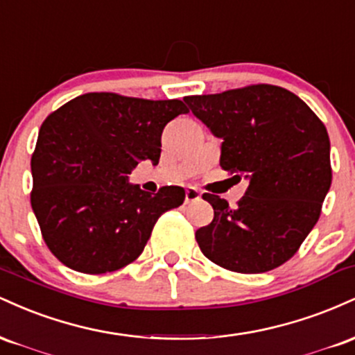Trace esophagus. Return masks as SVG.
<instances>
[{
    "label": "esophagus",
    "instance_id": "obj_1",
    "mask_svg": "<svg viewBox=\"0 0 355 355\" xmlns=\"http://www.w3.org/2000/svg\"><path fill=\"white\" fill-rule=\"evenodd\" d=\"M200 200V191L197 189H187L185 190V203H191Z\"/></svg>",
    "mask_w": 355,
    "mask_h": 355
}]
</instances>
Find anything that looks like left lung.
<instances>
[{
  "label": "left lung",
  "mask_w": 355,
  "mask_h": 355,
  "mask_svg": "<svg viewBox=\"0 0 355 355\" xmlns=\"http://www.w3.org/2000/svg\"><path fill=\"white\" fill-rule=\"evenodd\" d=\"M183 100L223 140L220 166L248 180L235 209L203 193L214 220L195 232L198 247L211 262L239 274L280 267L311 234L331 189L327 128L299 96L275 85Z\"/></svg>",
  "instance_id": "8db88e82"
}]
</instances>
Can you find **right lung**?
Instances as JSON below:
<instances>
[{
	"instance_id": "right-lung-1",
	"label": "right lung",
	"mask_w": 355,
	"mask_h": 355,
	"mask_svg": "<svg viewBox=\"0 0 355 355\" xmlns=\"http://www.w3.org/2000/svg\"><path fill=\"white\" fill-rule=\"evenodd\" d=\"M189 113L180 100L85 93L53 112L31 155V209L43 240L63 266L107 274L144 252L166 210L185 200L182 187L155 195L130 185L138 162L158 164L162 132Z\"/></svg>"
}]
</instances>
